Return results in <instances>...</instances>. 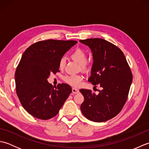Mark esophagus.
<instances>
[{
	"instance_id": "esophagus-1",
	"label": "esophagus",
	"mask_w": 149,
	"mask_h": 149,
	"mask_svg": "<svg viewBox=\"0 0 149 149\" xmlns=\"http://www.w3.org/2000/svg\"><path fill=\"white\" fill-rule=\"evenodd\" d=\"M72 92L74 93H78L79 92V90L78 89H77V88H72Z\"/></svg>"
}]
</instances>
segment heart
<instances>
[{
    "mask_svg": "<svg viewBox=\"0 0 149 149\" xmlns=\"http://www.w3.org/2000/svg\"><path fill=\"white\" fill-rule=\"evenodd\" d=\"M70 58L74 61L78 63L81 65V68L88 70L90 68V64L87 63V53L84 50L81 49H77L73 52ZM66 61L64 58H62L59 60V67L60 69H63L65 66ZM83 77L79 75H72L70 76H66L65 78V81L69 84L72 85L73 86H79L81 83Z\"/></svg>",
    "mask_w": 149,
    "mask_h": 149,
    "instance_id": "b5f03b06",
    "label": "heart"
}]
</instances>
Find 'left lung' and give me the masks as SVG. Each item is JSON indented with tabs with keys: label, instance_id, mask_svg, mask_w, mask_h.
<instances>
[{
	"label": "left lung",
	"instance_id": "obj_1",
	"mask_svg": "<svg viewBox=\"0 0 149 149\" xmlns=\"http://www.w3.org/2000/svg\"><path fill=\"white\" fill-rule=\"evenodd\" d=\"M79 42L89 47L93 54L88 81L102 88L98 94L90 90H79L84 99L81 110L91 121H107L118 115L126 102L132 81L131 70L123 52L113 43L101 38Z\"/></svg>",
	"mask_w": 149,
	"mask_h": 149
}]
</instances>
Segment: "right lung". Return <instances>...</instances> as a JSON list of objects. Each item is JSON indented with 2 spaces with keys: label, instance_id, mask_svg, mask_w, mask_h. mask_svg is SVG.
I'll use <instances>...</instances> for the list:
<instances>
[{
  "label": "right lung",
  "instance_id": "1",
  "mask_svg": "<svg viewBox=\"0 0 149 149\" xmlns=\"http://www.w3.org/2000/svg\"><path fill=\"white\" fill-rule=\"evenodd\" d=\"M77 43L74 40H47L29 46L22 56L15 72L16 91L24 108L42 120L55 116L72 92L65 83L55 88L47 79L59 72V62Z\"/></svg>",
  "mask_w": 149,
  "mask_h": 149
}]
</instances>
